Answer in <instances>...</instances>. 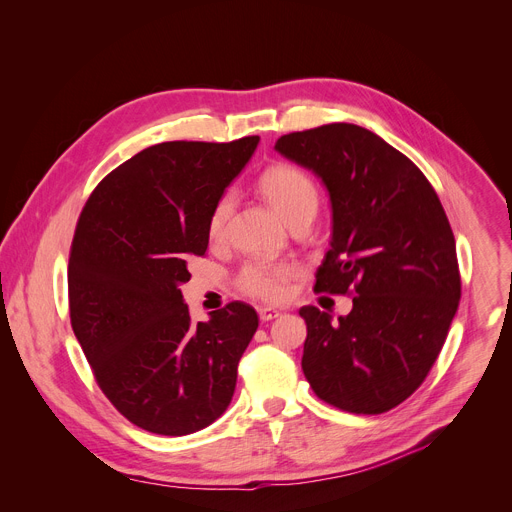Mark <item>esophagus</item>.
I'll return each instance as SVG.
<instances>
[{
    "label": "esophagus",
    "instance_id": "34e87169",
    "mask_svg": "<svg viewBox=\"0 0 512 512\" xmlns=\"http://www.w3.org/2000/svg\"><path fill=\"white\" fill-rule=\"evenodd\" d=\"M257 314H259V318H261L263 322H269V320L277 318L281 312H279V310H273V308H257Z\"/></svg>",
    "mask_w": 512,
    "mask_h": 512
}]
</instances>
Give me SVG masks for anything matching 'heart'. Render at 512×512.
<instances>
[{
  "label": "heart",
  "mask_w": 512,
  "mask_h": 512,
  "mask_svg": "<svg viewBox=\"0 0 512 512\" xmlns=\"http://www.w3.org/2000/svg\"><path fill=\"white\" fill-rule=\"evenodd\" d=\"M259 188L271 200V204L281 212V216L287 223H291L294 218L306 212H316L318 190L312 178L296 166L273 164L265 168L259 176ZM231 212H233V194L227 192L214 202L208 214L206 235L212 243L221 241L225 237ZM298 271L300 267L294 261L253 259L239 269L235 283L249 298H257L263 302H281L287 296L291 277H294Z\"/></svg>",
  "instance_id": "obj_1"
}]
</instances>
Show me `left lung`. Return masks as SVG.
<instances>
[{
	"label": "left lung",
	"mask_w": 512,
	"mask_h": 512,
	"mask_svg": "<svg viewBox=\"0 0 512 512\" xmlns=\"http://www.w3.org/2000/svg\"><path fill=\"white\" fill-rule=\"evenodd\" d=\"M275 150L316 172L330 192L332 241L314 291L354 296L336 324L314 306L300 310L304 375L332 407L385 413L425 381L460 304L446 210L423 172L364 127L294 131Z\"/></svg>",
	"instance_id": "8db88e82"
}]
</instances>
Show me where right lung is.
<instances>
[{
    "instance_id": "obj_1",
    "label": "right lung",
    "mask_w": 512,
    "mask_h": 512,
    "mask_svg": "<svg viewBox=\"0 0 512 512\" xmlns=\"http://www.w3.org/2000/svg\"><path fill=\"white\" fill-rule=\"evenodd\" d=\"M259 135L164 141L109 172L77 221L68 257L70 326L111 405L133 425L188 435L229 407L259 318L229 302L194 324L180 283L204 257L214 202Z\"/></svg>"
}]
</instances>
